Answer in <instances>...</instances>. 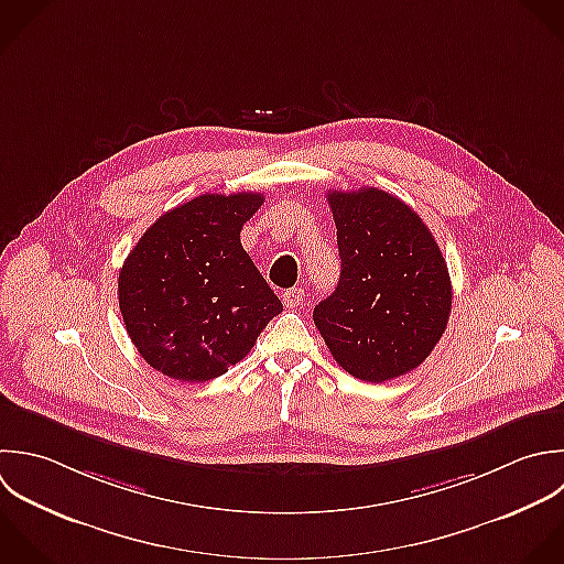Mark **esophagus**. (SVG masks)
<instances>
[{"label":"esophagus","mask_w":564,"mask_h":564,"mask_svg":"<svg viewBox=\"0 0 564 564\" xmlns=\"http://www.w3.org/2000/svg\"><path fill=\"white\" fill-rule=\"evenodd\" d=\"M305 299V290L303 288H292L288 292H283V303L285 307H299Z\"/></svg>","instance_id":"34e87169"}]
</instances>
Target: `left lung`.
I'll list each match as a JSON object with an SVG mask.
<instances>
[{"instance_id":"1","label":"left lung","mask_w":564,"mask_h":564,"mask_svg":"<svg viewBox=\"0 0 564 564\" xmlns=\"http://www.w3.org/2000/svg\"><path fill=\"white\" fill-rule=\"evenodd\" d=\"M340 281L314 307L336 362L358 380L387 382L435 349L453 307L446 259L422 217L380 188L329 191Z\"/></svg>"}]
</instances>
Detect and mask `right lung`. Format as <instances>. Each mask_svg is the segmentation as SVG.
<instances>
[{
  "label": "right lung",
  "mask_w": 564,
  "mask_h": 564,
  "mask_svg": "<svg viewBox=\"0 0 564 564\" xmlns=\"http://www.w3.org/2000/svg\"><path fill=\"white\" fill-rule=\"evenodd\" d=\"M261 193H206L149 226L118 274V305L138 354L180 382H208L254 347L283 312L241 246Z\"/></svg>",
  "instance_id": "obj_1"
}]
</instances>
